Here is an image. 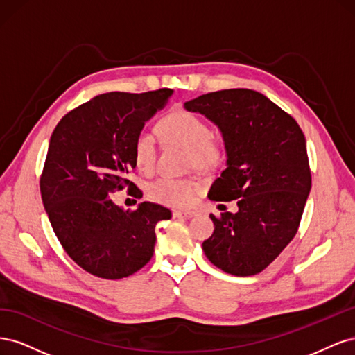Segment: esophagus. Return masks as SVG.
Wrapping results in <instances>:
<instances>
[{
	"mask_svg": "<svg viewBox=\"0 0 355 355\" xmlns=\"http://www.w3.org/2000/svg\"><path fill=\"white\" fill-rule=\"evenodd\" d=\"M173 216L179 218V219H189V218H194L196 216V211H191V210H175L173 211Z\"/></svg>",
	"mask_w": 355,
	"mask_h": 355,
	"instance_id": "obj_1",
	"label": "esophagus"
}]
</instances>
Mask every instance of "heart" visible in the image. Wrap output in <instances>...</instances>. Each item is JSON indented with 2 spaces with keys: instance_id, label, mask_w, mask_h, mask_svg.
Listing matches in <instances>:
<instances>
[{
  "instance_id": "1",
  "label": "heart",
  "mask_w": 355,
  "mask_h": 355,
  "mask_svg": "<svg viewBox=\"0 0 355 355\" xmlns=\"http://www.w3.org/2000/svg\"><path fill=\"white\" fill-rule=\"evenodd\" d=\"M157 132L166 145H178L188 151V166L213 168L225 157V144L211 133L210 125L198 115L188 111H176L157 123ZM133 159L144 173H151L157 159V144L148 132L137 133L133 141ZM201 185L191 178H159L146 188L153 201L171 207H188L194 201Z\"/></svg>"
}]
</instances>
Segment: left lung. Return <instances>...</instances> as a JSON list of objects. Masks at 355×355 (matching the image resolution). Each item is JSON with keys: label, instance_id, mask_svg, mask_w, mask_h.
Returning <instances> with one entry per match:
<instances>
[{"label": "left lung", "instance_id": "1", "mask_svg": "<svg viewBox=\"0 0 355 355\" xmlns=\"http://www.w3.org/2000/svg\"><path fill=\"white\" fill-rule=\"evenodd\" d=\"M216 124L227 148V168L209 191L213 201L237 200L220 213L202 243L222 271L259 274L293 240L311 189L305 136L295 118L259 92L230 89L185 103Z\"/></svg>", "mask_w": 355, "mask_h": 355}]
</instances>
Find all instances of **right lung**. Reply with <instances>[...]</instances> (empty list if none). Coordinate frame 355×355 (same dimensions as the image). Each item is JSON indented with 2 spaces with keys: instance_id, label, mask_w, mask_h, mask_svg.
Returning <instances> with one entry per match:
<instances>
[{
  "instance_id": "1",
  "label": "right lung",
  "mask_w": 355,
  "mask_h": 355,
  "mask_svg": "<svg viewBox=\"0 0 355 355\" xmlns=\"http://www.w3.org/2000/svg\"><path fill=\"white\" fill-rule=\"evenodd\" d=\"M171 93L99 94L69 111L51 133L40 179L42 204L63 249L92 275L118 280L141 270L154 254L155 225L171 218L155 202L123 210L110 198L124 188L141 192L127 179L136 167L133 141Z\"/></svg>"
}]
</instances>
